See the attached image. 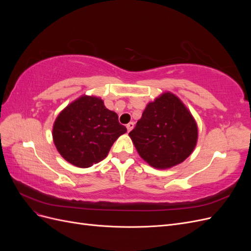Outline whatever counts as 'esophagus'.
I'll use <instances>...</instances> for the list:
<instances>
[{"mask_svg": "<svg viewBox=\"0 0 251 251\" xmlns=\"http://www.w3.org/2000/svg\"><path fill=\"white\" fill-rule=\"evenodd\" d=\"M133 127H134V123H128V124L126 125V130H127V132L132 131Z\"/></svg>", "mask_w": 251, "mask_h": 251, "instance_id": "1", "label": "esophagus"}]
</instances>
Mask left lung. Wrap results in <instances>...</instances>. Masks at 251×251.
Listing matches in <instances>:
<instances>
[{
	"mask_svg": "<svg viewBox=\"0 0 251 251\" xmlns=\"http://www.w3.org/2000/svg\"><path fill=\"white\" fill-rule=\"evenodd\" d=\"M128 135L138 154L150 165L169 169L192 154L198 128L185 105L168 92L147 105Z\"/></svg>",
	"mask_w": 251,
	"mask_h": 251,
	"instance_id": "left-lung-1",
	"label": "left lung"
}]
</instances>
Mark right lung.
<instances>
[{
  "label": "right lung",
  "mask_w": 251,
  "mask_h": 251,
  "mask_svg": "<svg viewBox=\"0 0 251 251\" xmlns=\"http://www.w3.org/2000/svg\"><path fill=\"white\" fill-rule=\"evenodd\" d=\"M126 132L117 114L105 108L100 98L82 96L59 114L53 126V140L68 162L89 168L103 160Z\"/></svg>",
  "instance_id": "add662e5"
}]
</instances>
